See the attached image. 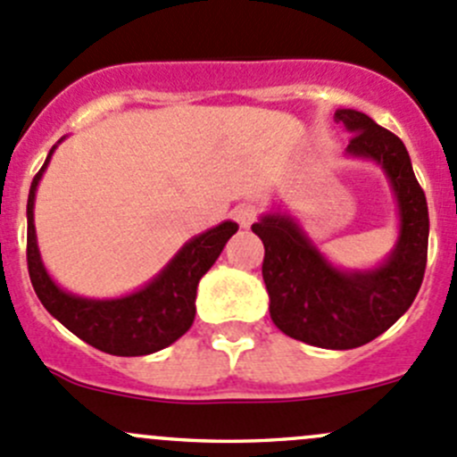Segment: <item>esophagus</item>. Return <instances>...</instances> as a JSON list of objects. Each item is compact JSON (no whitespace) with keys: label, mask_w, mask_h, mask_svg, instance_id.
<instances>
[{"label":"esophagus","mask_w":457,"mask_h":457,"mask_svg":"<svg viewBox=\"0 0 457 457\" xmlns=\"http://www.w3.org/2000/svg\"><path fill=\"white\" fill-rule=\"evenodd\" d=\"M256 214H258L256 207L250 205V203H241V205L234 207V212H232L234 220H237L241 228H250V225L256 220Z\"/></svg>","instance_id":"34e87169"}]
</instances>
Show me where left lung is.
I'll return each instance as SVG.
<instances>
[{"mask_svg":"<svg viewBox=\"0 0 457 457\" xmlns=\"http://www.w3.org/2000/svg\"><path fill=\"white\" fill-rule=\"evenodd\" d=\"M352 132L347 154L380 165L398 207V241L380 265L343 270L325 258L289 214L270 212L252 225L265 245L262 280L270 316L289 338L322 349H353L385 334L411 307L427 267L428 210L404 143L365 112L334 114Z\"/></svg>","mask_w":457,"mask_h":457,"instance_id":"1","label":"left lung"}]
</instances>
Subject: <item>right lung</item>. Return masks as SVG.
<instances>
[{"label":"right lung","mask_w":457,"mask_h":457,"mask_svg":"<svg viewBox=\"0 0 457 457\" xmlns=\"http://www.w3.org/2000/svg\"><path fill=\"white\" fill-rule=\"evenodd\" d=\"M66 137L57 141V145ZM32 179L29 192V274L41 305L66 329L95 349L112 356H147L181 338L195 322L196 287L223 252L238 225L223 220L199 237L190 238L172 261L137 292L119 298H86L59 287L41 261L35 232V195L50 156Z\"/></svg>","instance_id":"add662e5"}]
</instances>
